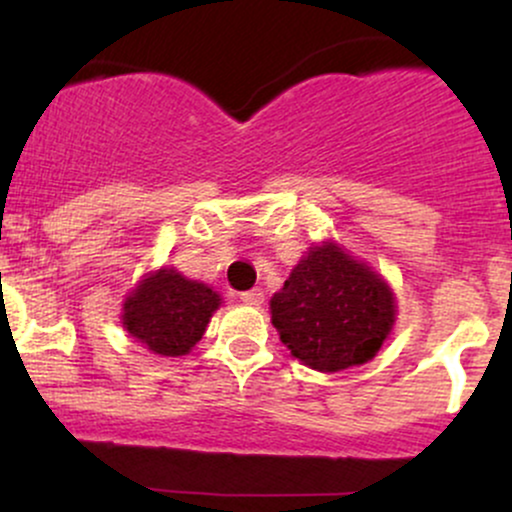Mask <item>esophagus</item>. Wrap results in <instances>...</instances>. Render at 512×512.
<instances>
[{
	"instance_id": "esophagus-1",
	"label": "esophagus",
	"mask_w": 512,
	"mask_h": 512,
	"mask_svg": "<svg viewBox=\"0 0 512 512\" xmlns=\"http://www.w3.org/2000/svg\"><path fill=\"white\" fill-rule=\"evenodd\" d=\"M240 301L248 305H262L264 303V291L262 289H250L245 293H240Z\"/></svg>"
}]
</instances>
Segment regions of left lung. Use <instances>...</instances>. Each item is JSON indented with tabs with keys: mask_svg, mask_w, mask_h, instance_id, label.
<instances>
[{
	"mask_svg": "<svg viewBox=\"0 0 512 512\" xmlns=\"http://www.w3.org/2000/svg\"><path fill=\"white\" fill-rule=\"evenodd\" d=\"M272 325L291 356L320 373L361 366L395 325V293L337 243L313 245L274 293Z\"/></svg>",
	"mask_w": 512,
	"mask_h": 512,
	"instance_id": "obj_1",
	"label": "left lung"
}]
</instances>
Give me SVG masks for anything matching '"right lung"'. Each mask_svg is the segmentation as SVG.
I'll use <instances>...</instances> for the list:
<instances>
[{
	"mask_svg": "<svg viewBox=\"0 0 512 512\" xmlns=\"http://www.w3.org/2000/svg\"><path fill=\"white\" fill-rule=\"evenodd\" d=\"M219 305L221 296L207 284L161 267L129 293L122 325L129 337L158 356H185L202 339Z\"/></svg>",
	"mask_w": 512,
	"mask_h": 512,
	"instance_id": "add662e5",
	"label": "right lung"
}]
</instances>
